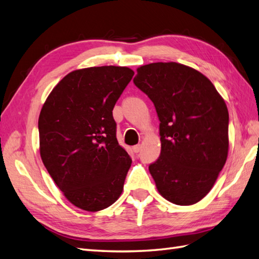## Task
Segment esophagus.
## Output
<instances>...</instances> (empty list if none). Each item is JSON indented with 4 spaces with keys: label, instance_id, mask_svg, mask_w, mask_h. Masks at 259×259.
I'll return each instance as SVG.
<instances>
[{
    "label": "esophagus",
    "instance_id": "34e87169",
    "mask_svg": "<svg viewBox=\"0 0 259 259\" xmlns=\"http://www.w3.org/2000/svg\"><path fill=\"white\" fill-rule=\"evenodd\" d=\"M132 150H134V152H136V153L140 152V150H141V144H137V146H134V147H132Z\"/></svg>",
    "mask_w": 259,
    "mask_h": 259
}]
</instances>
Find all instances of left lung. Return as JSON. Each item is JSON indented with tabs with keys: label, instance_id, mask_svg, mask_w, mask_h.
Returning a JSON list of instances; mask_svg holds the SVG:
<instances>
[{
	"label": "left lung",
	"instance_id": "1",
	"mask_svg": "<svg viewBox=\"0 0 259 259\" xmlns=\"http://www.w3.org/2000/svg\"><path fill=\"white\" fill-rule=\"evenodd\" d=\"M135 85L151 99L160 120L161 153L149 165L159 193L177 205L205 196L228 153V110L211 80L179 63L137 69Z\"/></svg>",
	"mask_w": 259,
	"mask_h": 259
}]
</instances>
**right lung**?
Here are the masks:
<instances>
[{
  "instance_id": "obj_1",
  "label": "right lung",
  "mask_w": 259,
  "mask_h": 259,
  "mask_svg": "<svg viewBox=\"0 0 259 259\" xmlns=\"http://www.w3.org/2000/svg\"><path fill=\"white\" fill-rule=\"evenodd\" d=\"M134 75L119 66L74 70L40 110L41 161L65 197L83 211H101L122 193L132 161L118 143L112 110Z\"/></svg>"
}]
</instances>
